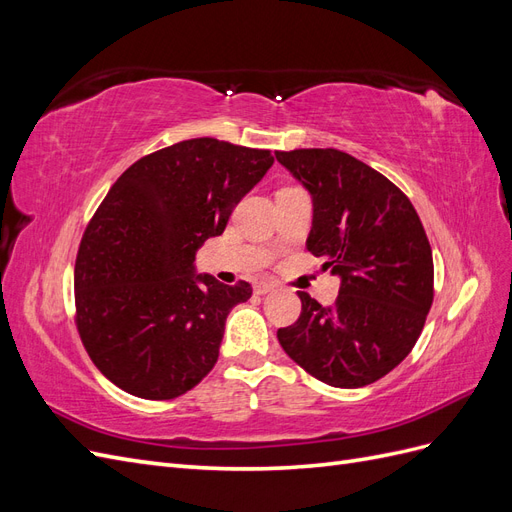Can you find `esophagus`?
<instances>
[{"label":"esophagus","mask_w":512,"mask_h":512,"mask_svg":"<svg viewBox=\"0 0 512 512\" xmlns=\"http://www.w3.org/2000/svg\"><path fill=\"white\" fill-rule=\"evenodd\" d=\"M275 290V284H271V282H258L256 286H254V292L256 294H269V292H273Z\"/></svg>","instance_id":"esophagus-1"}]
</instances>
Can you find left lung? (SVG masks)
<instances>
[{
  "instance_id": "8db88e82",
  "label": "left lung",
  "mask_w": 512,
  "mask_h": 512,
  "mask_svg": "<svg viewBox=\"0 0 512 512\" xmlns=\"http://www.w3.org/2000/svg\"><path fill=\"white\" fill-rule=\"evenodd\" d=\"M312 196L307 250L339 277L333 307L299 292L301 316L277 331L307 374L359 389L414 348L433 301V258L408 196L378 170L337 149L275 151Z\"/></svg>"
}]
</instances>
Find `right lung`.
<instances>
[{"label":"right lung","instance_id":"1","mask_svg":"<svg viewBox=\"0 0 512 512\" xmlns=\"http://www.w3.org/2000/svg\"><path fill=\"white\" fill-rule=\"evenodd\" d=\"M271 166L267 149L190 138L108 190L76 256L74 299L87 354L121 391L175 399L213 369L230 309L252 286L196 273V252Z\"/></svg>","mask_w":512,"mask_h":512}]
</instances>
